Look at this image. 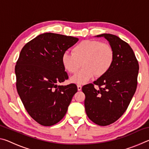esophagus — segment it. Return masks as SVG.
<instances>
[{
    "instance_id": "obj_1",
    "label": "esophagus",
    "mask_w": 149,
    "mask_h": 149,
    "mask_svg": "<svg viewBox=\"0 0 149 149\" xmlns=\"http://www.w3.org/2000/svg\"><path fill=\"white\" fill-rule=\"evenodd\" d=\"M77 90H78V91H81V88H82L81 85H77Z\"/></svg>"
}]
</instances>
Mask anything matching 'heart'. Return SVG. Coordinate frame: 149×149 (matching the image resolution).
<instances>
[{"instance_id": "1", "label": "heart", "mask_w": 149, "mask_h": 149, "mask_svg": "<svg viewBox=\"0 0 149 149\" xmlns=\"http://www.w3.org/2000/svg\"><path fill=\"white\" fill-rule=\"evenodd\" d=\"M72 54L65 52L62 56L64 68L70 74L71 82L84 84L95 76L101 77L109 71L114 60V51L109 44L96 40L83 41L73 48Z\"/></svg>"}]
</instances>
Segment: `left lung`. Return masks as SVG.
Here are the masks:
<instances>
[{
	"instance_id": "left-lung-1",
	"label": "left lung",
	"mask_w": 149,
	"mask_h": 149,
	"mask_svg": "<svg viewBox=\"0 0 149 149\" xmlns=\"http://www.w3.org/2000/svg\"><path fill=\"white\" fill-rule=\"evenodd\" d=\"M114 51V60L107 74L93 84L82 87L85 95V112L96 124L105 126L115 122L125 112L134 95L137 85L139 64L133 50L116 35L104 33ZM95 84L100 89L96 90Z\"/></svg>"
}]
</instances>
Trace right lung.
Returning <instances> with one entry per match:
<instances>
[{"mask_svg":"<svg viewBox=\"0 0 149 149\" xmlns=\"http://www.w3.org/2000/svg\"><path fill=\"white\" fill-rule=\"evenodd\" d=\"M79 39L45 33L27 42L15 67L17 93L30 116L39 124L50 126L65 115L76 85H58L68 79L62 56Z\"/></svg>","mask_w":149,"mask_h":149,"instance_id":"add662e5","label":"right lung"}]
</instances>
